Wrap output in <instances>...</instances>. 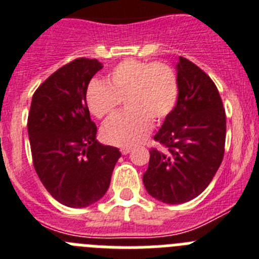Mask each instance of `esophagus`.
Masks as SVG:
<instances>
[{"mask_svg": "<svg viewBox=\"0 0 259 259\" xmlns=\"http://www.w3.org/2000/svg\"><path fill=\"white\" fill-rule=\"evenodd\" d=\"M130 152H132V148H129V147L121 148V154L122 155H127V154H130Z\"/></svg>", "mask_w": 259, "mask_h": 259, "instance_id": "obj_1", "label": "esophagus"}]
</instances>
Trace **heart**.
Masks as SVG:
<instances>
[{"label":"heart","mask_w":259,"mask_h":259,"mask_svg":"<svg viewBox=\"0 0 259 259\" xmlns=\"http://www.w3.org/2000/svg\"><path fill=\"white\" fill-rule=\"evenodd\" d=\"M179 82L170 66L161 62L125 60L108 75L107 83L92 80L86 102L98 118L113 113L123 100L127 111L111 117L102 127L105 143L117 147L139 145L151 132L152 120L160 122L176 107Z\"/></svg>","instance_id":"b5f03b06"}]
</instances>
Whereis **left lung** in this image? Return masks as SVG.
<instances>
[{"instance_id": "left-lung-1", "label": "left lung", "mask_w": 259, "mask_h": 259, "mask_svg": "<svg viewBox=\"0 0 259 259\" xmlns=\"http://www.w3.org/2000/svg\"><path fill=\"white\" fill-rule=\"evenodd\" d=\"M176 70V107L154 137L165 148H151L143 175L148 194L168 204L194 199L207 188L226 145V112L215 83L184 57Z\"/></svg>"}]
</instances>
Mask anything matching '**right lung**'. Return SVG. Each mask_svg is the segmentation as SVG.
Listing matches in <instances>:
<instances>
[{"instance_id":"obj_1","label":"right lung","mask_w":259,"mask_h":259,"mask_svg":"<svg viewBox=\"0 0 259 259\" xmlns=\"http://www.w3.org/2000/svg\"><path fill=\"white\" fill-rule=\"evenodd\" d=\"M102 69L98 60H74L52 74L31 102L33 167L52 197L67 207H87L103 198L121 156L117 147L96 141L87 107L89 83Z\"/></svg>"}]
</instances>
